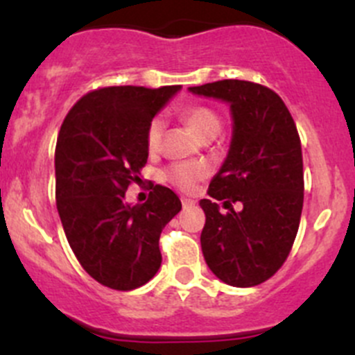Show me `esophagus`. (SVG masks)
Segmentation results:
<instances>
[{"mask_svg":"<svg viewBox=\"0 0 355 355\" xmlns=\"http://www.w3.org/2000/svg\"><path fill=\"white\" fill-rule=\"evenodd\" d=\"M196 204L194 199H187V198H182V206H184V209H187V207H192Z\"/></svg>","mask_w":355,"mask_h":355,"instance_id":"34e87169","label":"esophagus"}]
</instances>
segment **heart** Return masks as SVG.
Here are the masks:
<instances>
[{
	"label": "heart",
	"instance_id": "obj_1",
	"mask_svg": "<svg viewBox=\"0 0 355 355\" xmlns=\"http://www.w3.org/2000/svg\"><path fill=\"white\" fill-rule=\"evenodd\" d=\"M182 116L200 139L213 134L218 135L221 128L218 114L206 106H189L182 111ZM161 135H163V118L156 116L153 118L151 123L148 125V130H146V144H148L149 151H156L159 148ZM164 177L175 187L182 189V191H192L200 178L206 177V166L199 163H177L166 171Z\"/></svg>",
	"mask_w": 355,
	"mask_h": 355
}]
</instances>
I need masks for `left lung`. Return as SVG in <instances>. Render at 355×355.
I'll return each instance as SVG.
<instances>
[{"label":"left lung","instance_id":"left-lung-1","mask_svg":"<svg viewBox=\"0 0 355 355\" xmlns=\"http://www.w3.org/2000/svg\"><path fill=\"white\" fill-rule=\"evenodd\" d=\"M189 92L230 106L232 141L200 199L206 225L200 247L209 270L232 287H254L287 259L304 202L302 149L280 96L247 80H218ZM223 200L228 214H221ZM243 204L235 211L231 204Z\"/></svg>","mask_w":355,"mask_h":355}]
</instances>
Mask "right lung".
Here are the masks:
<instances>
[{
    "label": "right lung",
    "mask_w": 355,
    "mask_h": 355,
    "mask_svg": "<svg viewBox=\"0 0 355 355\" xmlns=\"http://www.w3.org/2000/svg\"><path fill=\"white\" fill-rule=\"evenodd\" d=\"M180 89H98L68 111L60 128V220L78 263L105 287L139 288L161 266V230L182 209L180 199L156 185L144 204H130L125 191L141 180L137 175L148 161V125Z\"/></svg>",
    "instance_id": "right-lung-1"
}]
</instances>
